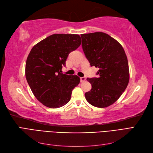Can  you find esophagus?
<instances>
[{
    "label": "esophagus",
    "instance_id": "obj_1",
    "mask_svg": "<svg viewBox=\"0 0 153 153\" xmlns=\"http://www.w3.org/2000/svg\"><path fill=\"white\" fill-rule=\"evenodd\" d=\"M85 80H86V78H85V77H81V78H80V82H85Z\"/></svg>",
    "mask_w": 153,
    "mask_h": 153
}]
</instances>
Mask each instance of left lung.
I'll return each mask as SVG.
<instances>
[{
    "mask_svg": "<svg viewBox=\"0 0 153 153\" xmlns=\"http://www.w3.org/2000/svg\"><path fill=\"white\" fill-rule=\"evenodd\" d=\"M82 46L91 66L98 68V78H87L92 85L85 93L92 106L105 108L112 105L126 89L129 80L128 59L117 40L104 32L81 34Z\"/></svg>",
    "mask_w": 153,
    "mask_h": 153,
    "instance_id": "left-lung-1",
    "label": "left lung"
}]
</instances>
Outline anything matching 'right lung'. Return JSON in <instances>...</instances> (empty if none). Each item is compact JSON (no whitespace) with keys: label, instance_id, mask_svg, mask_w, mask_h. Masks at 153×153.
Masks as SVG:
<instances>
[{"label":"right lung","instance_id":"add662e5","mask_svg":"<svg viewBox=\"0 0 153 153\" xmlns=\"http://www.w3.org/2000/svg\"><path fill=\"white\" fill-rule=\"evenodd\" d=\"M78 34H55L35 45L27 57L25 76L34 96L51 108L61 107L71 99L80 82L77 75L61 73L69 53L80 47Z\"/></svg>","mask_w":153,"mask_h":153}]
</instances>
